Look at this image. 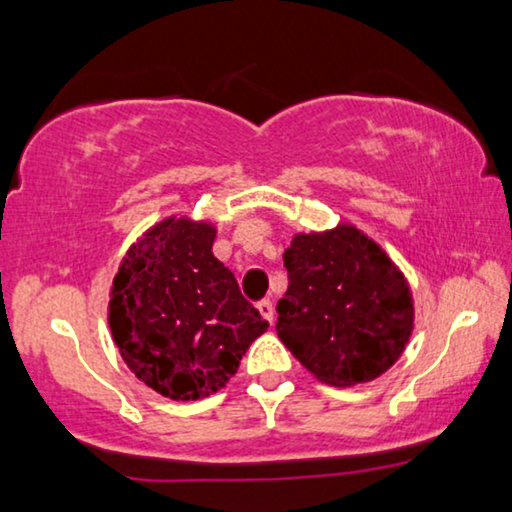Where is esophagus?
Segmentation results:
<instances>
[{
	"label": "esophagus",
	"instance_id": "esophagus-1",
	"mask_svg": "<svg viewBox=\"0 0 512 512\" xmlns=\"http://www.w3.org/2000/svg\"><path fill=\"white\" fill-rule=\"evenodd\" d=\"M257 311L262 313V318H264L266 322H269V325H273V304H271L269 299H262V301H259V304H257Z\"/></svg>",
	"mask_w": 512,
	"mask_h": 512
}]
</instances>
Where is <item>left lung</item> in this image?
Segmentation results:
<instances>
[{"label":"left lung","mask_w":512,"mask_h":512,"mask_svg":"<svg viewBox=\"0 0 512 512\" xmlns=\"http://www.w3.org/2000/svg\"><path fill=\"white\" fill-rule=\"evenodd\" d=\"M287 285L276 331L320 383L352 387L383 376L413 334L403 271L352 222L299 232L285 250Z\"/></svg>","instance_id":"left-lung-1"}]
</instances>
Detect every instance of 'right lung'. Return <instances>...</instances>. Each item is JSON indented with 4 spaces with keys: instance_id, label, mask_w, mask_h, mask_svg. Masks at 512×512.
Instances as JSON below:
<instances>
[{
    "instance_id": "add662e5",
    "label": "right lung",
    "mask_w": 512,
    "mask_h": 512,
    "mask_svg": "<svg viewBox=\"0 0 512 512\" xmlns=\"http://www.w3.org/2000/svg\"><path fill=\"white\" fill-rule=\"evenodd\" d=\"M218 229L169 215L122 257L109 292V327L129 371L162 397L197 401L222 390L269 327L213 255Z\"/></svg>"
}]
</instances>
